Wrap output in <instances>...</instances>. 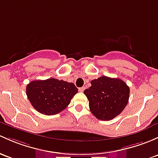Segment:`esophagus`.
I'll return each instance as SVG.
<instances>
[{"instance_id":"34e87169","label":"esophagus","mask_w":158,"mask_h":158,"mask_svg":"<svg viewBox=\"0 0 158 158\" xmlns=\"http://www.w3.org/2000/svg\"><path fill=\"white\" fill-rule=\"evenodd\" d=\"M84 90H85V87H81V88H79V91L80 92H82Z\"/></svg>"}]
</instances>
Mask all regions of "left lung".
<instances>
[{
    "label": "left lung",
    "mask_w": 158,
    "mask_h": 158,
    "mask_svg": "<svg viewBox=\"0 0 158 158\" xmlns=\"http://www.w3.org/2000/svg\"><path fill=\"white\" fill-rule=\"evenodd\" d=\"M91 87L84 91L93 115L100 120H110L127 105L129 88L119 79L101 76L91 81Z\"/></svg>",
    "instance_id": "8db88e82"
}]
</instances>
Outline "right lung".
<instances>
[{"instance_id":"add662e5","label":"right lung","mask_w":158,"mask_h":158,"mask_svg":"<svg viewBox=\"0 0 158 158\" xmlns=\"http://www.w3.org/2000/svg\"><path fill=\"white\" fill-rule=\"evenodd\" d=\"M77 92L73 83L54 78L32 81L26 86V94L33 107L49 116L64 110Z\"/></svg>"}]
</instances>
